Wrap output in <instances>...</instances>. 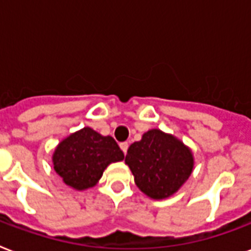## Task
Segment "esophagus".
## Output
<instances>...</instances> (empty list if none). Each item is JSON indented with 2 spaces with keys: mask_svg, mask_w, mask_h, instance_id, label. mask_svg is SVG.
<instances>
[{
  "mask_svg": "<svg viewBox=\"0 0 251 251\" xmlns=\"http://www.w3.org/2000/svg\"><path fill=\"white\" fill-rule=\"evenodd\" d=\"M120 147H121V150L124 151V154H126V152H127V149H129V143L127 142L120 143Z\"/></svg>",
  "mask_w": 251,
  "mask_h": 251,
  "instance_id": "34e87169",
  "label": "esophagus"
}]
</instances>
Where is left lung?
I'll return each instance as SVG.
<instances>
[{
    "label": "left lung",
    "mask_w": 251,
    "mask_h": 251,
    "mask_svg": "<svg viewBox=\"0 0 251 251\" xmlns=\"http://www.w3.org/2000/svg\"><path fill=\"white\" fill-rule=\"evenodd\" d=\"M125 162L137 187L152 199H166L175 194L194 168L188 147L158 129L149 130L141 141L134 142Z\"/></svg>",
    "instance_id": "1"
}]
</instances>
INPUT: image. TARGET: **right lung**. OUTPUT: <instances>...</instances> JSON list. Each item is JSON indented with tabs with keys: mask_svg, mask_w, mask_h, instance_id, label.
<instances>
[{
	"mask_svg": "<svg viewBox=\"0 0 251 251\" xmlns=\"http://www.w3.org/2000/svg\"><path fill=\"white\" fill-rule=\"evenodd\" d=\"M124 152L112 137H104L91 127L71 134L53 152V168L67 185L87 189L99 181L113 162L124 159Z\"/></svg>",
	"mask_w": 251,
	"mask_h": 251,
	"instance_id": "1",
	"label": "right lung"
}]
</instances>
